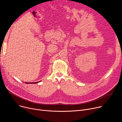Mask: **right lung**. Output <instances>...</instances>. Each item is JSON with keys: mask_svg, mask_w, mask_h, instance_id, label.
<instances>
[{"mask_svg": "<svg viewBox=\"0 0 122 122\" xmlns=\"http://www.w3.org/2000/svg\"><path fill=\"white\" fill-rule=\"evenodd\" d=\"M39 81H37V82H25L26 83V84H36V83L38 82Z\"/></svg>", "mask_w": 122, "mask_h": 122, "instance_id": "right-lung-1", "label": "right lung"}]
</instances>
